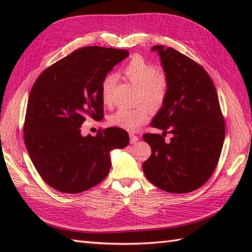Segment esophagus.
<instances>
[{"label":"esophagus","instance_id":"1","mask_svg":"<svg viewBox=\"0 0 252 252\" xmlns=\"http://www.w3.org/2000/svg\"><path fill=\"white\" fill-rule=\"evenodd\" d=\"M138 140H140V138H138V136H136L135 134H133V133H131V134H130V143L131 144H136L138 142Z\"/></svg>","mask_w":252,"mask_h":252}]
</instances>
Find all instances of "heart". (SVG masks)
<instances>
[{"instance_id": "b5f03b06", "label": "heart", "mask_w": 252, "mask_h": 252, "mask_svg": "<svg viewBox=\"0 0 252 252\" xmlns=\"http://www.w3.org/2000/svg\"><path fill=\"white\" fill-rule=\"evenodd\" d=\"M123 73L132 83L138 87V101L145 100L153 107H160L164 103L168 96V78L153 63L141 55H133L123 68ZM116 80L114 74H109L101 83V100L106 106L112 103ZM151 108L146 104H142L134 108L118 109L110 116L109 123L126 131H136L148 120Z\"/></svg>"}]
</instances>
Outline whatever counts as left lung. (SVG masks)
I'll return each instance as SVG.
<instances>
[{
	"label": "left lung",
	"instance_id": "1",
	"mask_svg": "<svg viewBox=\"0 0 252 252\" xmlns=\"http://www.w3.org/2000/svg\"><path fill=\"white\" fill-rule=\"evenodd\" d=\"M168 78V96L151 123L161 134L146 133L152 155L143 163L147 180L172 194L199 189L217 168L225 122L215 84L199 63L172 47L155 45ZM173 134L167 144L164 136Z\"/></svg>",
	"mask_w": 252,
	"mask_h": 252
}]
</instances>
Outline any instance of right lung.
Segmentation results:
<instances>
[{"mask_svg": "<svg viewBox=\"0 0 252 252\" xmlns=\"http://www.w3.org/2000/svg\"><path fill=\"white\" fill-rule=\"evenodd\" d=\"M126 50L87 46L56 62L36 79L27 105L24 140L41 178L53 189L77 194L92 189L109 173V154L125 148L129 134L107 127L82 136L87 119L104 117L101 83Z\"/></svg>", "mask_w": 252, "mask_h": 252, "instance_id": "right-lung-1", "label": "right lung"}]
</instances>
